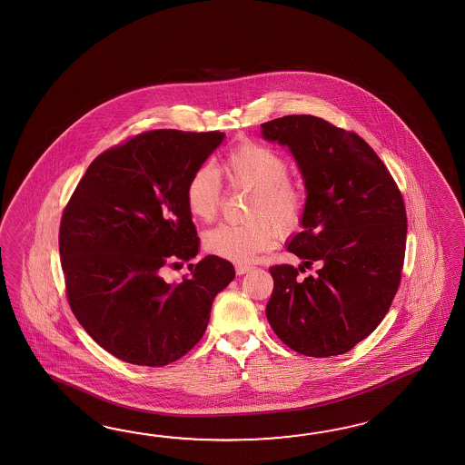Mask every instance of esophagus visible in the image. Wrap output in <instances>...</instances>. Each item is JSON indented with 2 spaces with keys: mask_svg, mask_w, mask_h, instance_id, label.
Masks as SVG:
<instances>
[{
  "mask_svg": "<svg viewBox=\"0 0 465 465\" xmlns=\"http://www.w3.org/2000/svg\"><path fill=\"white\" fill-rule=\"evenodd\" d=\"M251 270H252L251 264H244V262H238V264H236V272H238L239 276H241V274H246V272Z\"/></svg>",
  "mask_w": 465,
  "mask_h": 465,
  "instance_id": "1",
  "label": "esophagus"
}]
</instances>
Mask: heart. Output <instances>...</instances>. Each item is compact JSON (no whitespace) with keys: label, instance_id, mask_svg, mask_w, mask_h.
Here are the masks:
<instances>
[{"label":"heart","instance_id":"heart-1","mask_svg":"<svg viewBox=\"0 0 465 465\" xmlns=\"http://www.w3.org/2000/svg\"><path fill=\"white\" fill-rule=\"evenodd\" d=\"M229 184L249 191L246 223H223L205 231V251L229 261H249L270 249L281 236L302 226L306 194L292 181L290 163L280 152L260 142H241L227 152L221 163ZM223 203V189L216 173L203 165L185 184V204L201 221L216 217Z\"/></svg>","mask_w":465,"mask_h":465}]
</instances>
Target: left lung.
<instances>
[{"instance_id": "8db88e82", "label": "left lung", "mask_w": 465, "mask_h": 465, "mask_svg": "<svg viewBox=\"0 0 465 465\" xmlns=\"http://www.w3.org/2000/svg\"><path fill=\"white\" fill-rule=\"evenodd\" d=\"M266 141L288 145L306 185L302 232L288 244L313 276L271 266L266 306L272 331L306 357H335L365 340L399 290L407 213L399 185L355 132L313 115L261 124ZM300 266V271L304 270Z\"/></svg>"}]
</instances>
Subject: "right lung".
Instances as JSON below:
<instances>
[{
    "label": "right lung",
    "mask_w": 465,
    "mask_h": 465,
    "mask_svg": "<svg viewBox=\"0 0 465 465\" xmlns=\"http://www.w3.org/2000/svg\"><path fill=\"white\" fill-rule=\"evenodd\" d=\"M223 132H142L102 152L64 209L60 258L78 323L110 355L163 367L204 335L211 306L236 271L205 256L169 284L163 268L199 251L185 184Z\"/></svg>",
    "instance_id": "add662e5"
}]
</instances>
